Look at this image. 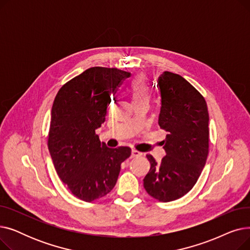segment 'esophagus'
<instances>
[{
	"instance_id": "esophagus-1",
	"label": "esophagus",
	"mask_w": 250,
	"mask_h": 250,
	"mask_svg": "<svg viewBox=\"0 0 250 250\" xmlns=\"http://www.w3.org/2000/svg\"><path fill=\"white\" fill-rule=\"evenodd\" d=\"M132 158H135V157H140V156H142V153L141 152H139V151H137V150H135V149H133L132 150Z\"/></svg>"
}]
</instances>
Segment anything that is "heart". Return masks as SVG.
<instances>
[{"mask_svg":"<svg viewBox=\"0 0 250 250\" xmlns=\"http://www.w3.org/2000/svg\"><path fill=\"white\" fill-rule=\"evenodd\" d=\"M132 97L135 103L141 101H148L150 98V90L143 78H137L130 84Z\"/></svg>","mask_w":250,"mask_h":250,"instance_id":"obj_1","label":"heart"}]
</instances>
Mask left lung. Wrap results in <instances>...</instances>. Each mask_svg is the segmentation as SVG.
Masks as SVG:
<instances>
[{
	"mask_svg": "<svg viewBox=\"0 0 250 250\" xmlns=\"http://www.w3.org/2000/svg\"><path fill=\"white\" fill-rule=\"evenodd\" d=\"M161 107L158 125L167 133L162 142L166 156L151 168L144 188L160 202L175 201L198 181L208 153V112L205 98L185 78L164 72L157 80Z\"/></svg>",
	"mask_w": 250,
	"mask_h": 250,
	"instance_id": "obj_1",
	"label": "left lung"
}]
</instances>
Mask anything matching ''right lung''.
Returning a JSON list of instances; mask_svg holds the SVG:
<instances>
[{
	"mask_svg": "<svg viewBox=\"0 0 250 250\" xmlns=\"http://www.w3.org/2000/svg\"><path fill=\"white\" fill-rule=\"evenodd\" d=\"M129 75L114 68L87 69L59 90L52 104L48 150L58 175L82 201L109 193L130 156V148H108L95 134L111 95Z\"/></svg>",
	"mask_w": 250,
	"mask_h": 250,
	"instance_id": "right-lung-1",
	"label": "right lung"
}]
</instances>
